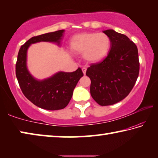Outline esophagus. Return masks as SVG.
<instances>
[{"mask_svg":"<svg viewBox=\"0 0 158 158\" xmlns=\"http://www.w3.org/2000/svg\"><path fill=\"white\" fill-rule=\"evenodd\" d=\"M82 72H83V73H84V74L85 75V73H86V68H82Z\"/></svg>","mask_w":158,"mask_h":158,"instance_id":"obj_1","label":"esophagus"}]
</instances>
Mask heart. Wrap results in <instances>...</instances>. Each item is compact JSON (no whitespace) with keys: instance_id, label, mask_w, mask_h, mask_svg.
<instances>
[{"instance_id":"heart-1","label":"heart","mask_w":158,"mask_h":158,"mask_svg":"<svg viewBox=\"0 0 158 158\" xmlns=\"http://www.w3.org/2000/svg\"><path fill=\"white\" fill-rule=\"evenodd\" d=\"M110 46V38L104 33H82L75 35L70 40L71 50L83 54L90 63L104 59L108 54Z\"/></svg>"}]
</instances>
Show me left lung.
Here are the masks:
<instances>
[{"label": "left lung", "mask_w": 158, "mask_h": 158, "mask_svg": "<svg viewBox=\"0 0 158 158\" xmlns=\"http://www.w3.org/2000/svg\"><path fill=\"white\" fill-rule=\"evenodd\" d=\"M111 40L109 53L101 63L92 64L85 74L91 81L90 95L101 106L114 105L132 90L139 73L138 49L123 34L103 31Z\"/></svg>", "instance_id": "8db88e82"}]
</instances>
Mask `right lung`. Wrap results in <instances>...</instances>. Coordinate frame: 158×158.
I'll list each match as a JSON object with an SVG mask.
<instances>
[{
  "mask_svg": "<svg viewBox=\"0 0 158 158\" xmlns=\"http://www.w3.org/2000/svg\"><path fill=\"white\" fill-rule=\"evenodd\" d=\"M65 30H60L31 37L21 47L16 63V76L23 95L38 107L47 110H59L70 101L73 90L81 77V68L73 73L58 72L49 78L38 80L27 68V51L32 44L49 42L60 45Z\"/></svg>",
  "mask_w": 158,
  "mask_h": 158,
  "instance_id": "1",
  "label": "right lung"
}]
</instances>
